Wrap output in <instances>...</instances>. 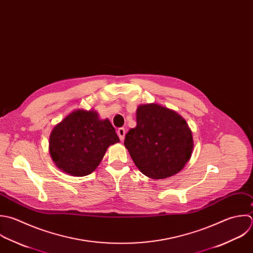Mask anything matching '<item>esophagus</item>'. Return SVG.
I'll return each mask as SVG.
<instances>
[{
	"label": "esophagus",
	"instance_id": "obj_1",
	"mask_svg": "<svg viewBox=\"0 0 253 253\" xmlns=\"http://www.w3.org/2000/svg\"><path fill=\"white\" fill-rule=\"evenodd\" d=\"M117 135H118L119 139H120L121 141H123L124 138H125V129H124V128H119V129L117 130Z\"/></svg>",
	"mask_w": 253,
	"mask_h": 253
}]
</instances>
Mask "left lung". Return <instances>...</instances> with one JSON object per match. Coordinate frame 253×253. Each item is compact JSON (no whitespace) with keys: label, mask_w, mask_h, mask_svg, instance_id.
I'll return each mask as SVG.
<instances>
[{"label":"left lung","mask_w":253,"mask_h":253,"mask_svg":"<svg viewBox=\"0 0 253 253\" xmlns=\"http://www.w3.org/2000/svg\"><path fill=\"white\" fill-rule=\"evenodd\" d=\"M137 126L128 131L124 145L146 176L164 179L179 172L191 158L192 132L185 119L158 103L141 104Z\"/></svg>","instance_id":"left-lung-1"}]
</instances>
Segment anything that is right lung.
<instances>
[{"instance_id": "obj_1", "label": "right lung", "mask_w": 253, "mask_h": 253, "mask_svg": "<svg viewBox=\"0 0 253 253\" xmlns=\"http://www.w3.org/2000/svg\"><path fill=\"white\" fill-rule=\"evenodd\" d=\"M119 138L110 121L95 110L76 109L59 122L49 137V153L55 166L72 176L90 174L110 145Z\"/></svg>"}]
</instances>
